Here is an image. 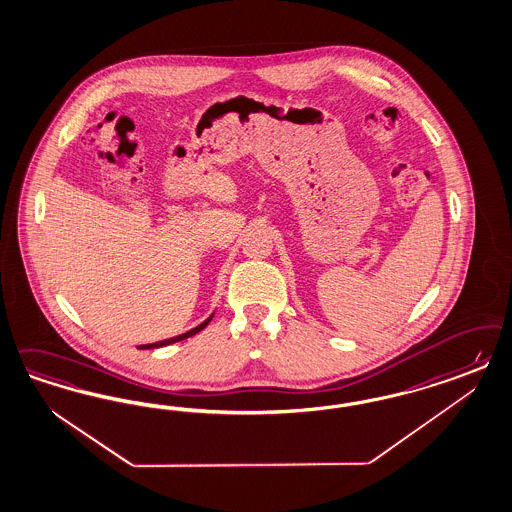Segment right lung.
<instances>
[{"instance_id": "obj_1", "label": "right lung", "mask_w": 512, "mask_h": 512, "mask_svg": "<svg viewBox=\"0 0 512 512\" xmlns=\"http://www.w3.org/2000/svg\"><path fill=\"white\" fill-rule=\"evenodd\" d=\"M213 318V316H211ZM211 318H207L203 324H199L198 328H194V330L186 331V333H182V335H177V337H171V339H165V341H160V343H152V345H143V347L139 348H158L165 347V345H171V343H177V341H182V339H188V337H192V335H196L199 331L203 330L209 322H211Z\"/></svg>"}]
</instances>
